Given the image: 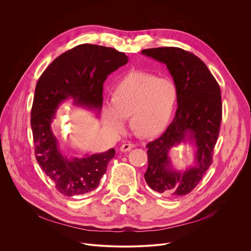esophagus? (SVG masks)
Segmentation results:
<instances>
[{
	"label": "esophagus",
	"mask_w": 251,
	"mask_h": 251,
	"mask_svg": "<svg viewBox=\"0 0 251 251\" xmlns=\"http://www.w3.org/2000/svg\"><path fill=\"white\" fill-rule=\"evenodd\" d=\"M134 147H135V145L132 144L131 142L124 143V144L120 147V151H131Z\"/></svg>",
	"instance_id": "obj_1"
}]
</instances>
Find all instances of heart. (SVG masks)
<instances>
[{"instance_id": "1", "label": "heart", "mask_w": 251, "mask_h": 251, "mask_svg": "<svg viewBox=\"0 0 251 251\" xmlns=\"http://www.w3.org/2000/svg\"><path fill=\"white\" fill-rule=\"evenodd\" d=\"M177 100V89L169 77L146 72H132L121 78L114 98L102 105V122L113 134L121 133L132 115V126L142 136L152 137L169 125Z\"/></svg>"}]
</instances>
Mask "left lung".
I'll return each mask as SVG.
<instances>
[{"instance_id": "left-lung-1", "label": "left lung", "mask_w": 251, "mask_h": 251, "mask_svg": "<svg viewBox=\"0 0 251 251\" xmlns=\"http://www.w3.org/2000/svg\"><path fill=\"white\" fill-rule=\"evenodd\" d=\"M168 67L177 89V109L174 121L148 148V185L163 196L190 193L213 161L222 122V97L219 83L205 63L193 53L177 47L142 50ZM188 143L194 147L196 164L184 172L172 169L173 149Z\"/></svg>"}]
</instances>
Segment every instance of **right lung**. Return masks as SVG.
Returning <instances> with one entry per match:
<instances>
[{"label": "right lung", "mask_w": 251, "mask_h": 251, "mask_svg": "<svg viewBox=\"0 0 251 251\" xmlns=\"http://www.w3.org/2000/svg\"><path fill=\"white\" fill-rule=\"evenodd\" d=\"M127 63L128 57L114 48L80 44L57 57L36 83L30 118L35 157L56 189L65 196L95 190L115 150L81 158L63 154L51 127L57 108L63 101L74 100L76 105L100 111L103 82L108 75Z\"/></svg>", "instance_id": "1"}]
</instances>
